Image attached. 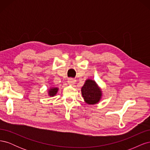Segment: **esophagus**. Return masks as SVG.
<instances>
[{"instance_id":"esophagus-1","label":"esophagus","mask_w":150,"mask_h":150,"mask_svg":"<svg viewBox=\"0 0 150 150\" xmlns=\"http://www.w3.org/2000/svg\"><path fill=\"white\" fill-rule=\"evenodd\" d=\"M68 83H69V84H74L76 83V79L74 78H69L68 79Z\"/></svg>"}]
</instances>
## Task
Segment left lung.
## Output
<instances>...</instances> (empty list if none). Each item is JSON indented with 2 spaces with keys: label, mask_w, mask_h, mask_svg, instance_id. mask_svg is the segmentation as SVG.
I'll use <instances>...</instances> for the list:
<instances>
[{
  "label": "left lung",
  "mask_w": 150,
  "mask_h": 150,
  "mask_svg": "<svg viewBox=\"0 0 150 150\" xmlns=\"http://www.w3.org/2000/svg\"><path fill=\"white\" fill-rule=\"evenodd\" d=\"M84 101L89 104H94L99 101L101 91L94 81L88 79L81 89Z\"/></svg>",
  "instance_id": "left-lung-1"
}]
</instances>
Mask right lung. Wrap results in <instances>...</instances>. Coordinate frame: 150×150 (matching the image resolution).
<instances>
[{"label": "right lung", "instance_id": "add662e5", "mask_svg": "<svg viewBox=\"0 0 150 150\" xmlns=\"http://www.w3.org/2000/svg\"><path fill=\"white\" fill-rule=\"evenodd\" d=\"M58 91V88H52L49 91V94L50 96H54V95H56Z\"/></svg>", "mask_w": 150, "mask_h": 150}]
</instances>
